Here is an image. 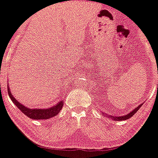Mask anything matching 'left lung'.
Instances as JSON below:
<instances>
[{"instance_id": "left-lung-1", "label": "left lung", "mask_w": 158, "mask_h": 158, "mask_svg": "<svg viewBox=\"0 0 158 158\" xmlns=\"http://www.w3.org/2000/svg\"><path fill=\"white\" fill-rule=\"evenodd\" d=\"M143 104H140L137 107V108H135V109H134L132 111L130 112V113H128V114H126V115H124V116H120V117H114V116H110V115H108V114H106V115L107 116V117H110V118H111L112 119H114V120L115 121H122V120H126V119H128L129 118H131V117H132V116L135 115V114L136 113V112L139 109V108H140L141 106H143ZM105 114V113H102Z\"/></svg>"}]
</instances>
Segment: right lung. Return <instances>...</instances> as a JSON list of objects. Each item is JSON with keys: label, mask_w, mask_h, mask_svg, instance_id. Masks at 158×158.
<instances>
[{"label": "right lung", "mask_w": 158, "mask_h": 158, "mask_svg": "<svg viewBox=\"0 0 158 158\" xmlns=\"http://www.w3.org/2000/svg\"><path fill=\"white\" fill-rule=\"evenodd\" d=\"M7 90H8V94L9 96H10L11 100L13 102L14 104L15 105L16 107H17L20 110L23 112L25 115L27 116L28 117H30V119H50L51 117H55V116L57 115L60 112L63 107V102L64 101L61 100V102L56 105V106H52L51 108H41V109H37V108H34V109H31V108H29L27 107L24 106L23 105L21 104V102H19V101L16 100L15 97H13V94L11 93L10 90V87L9 85H7Z\"/></svg>", "instance_id": "right-lung-1"}]
</instances>
